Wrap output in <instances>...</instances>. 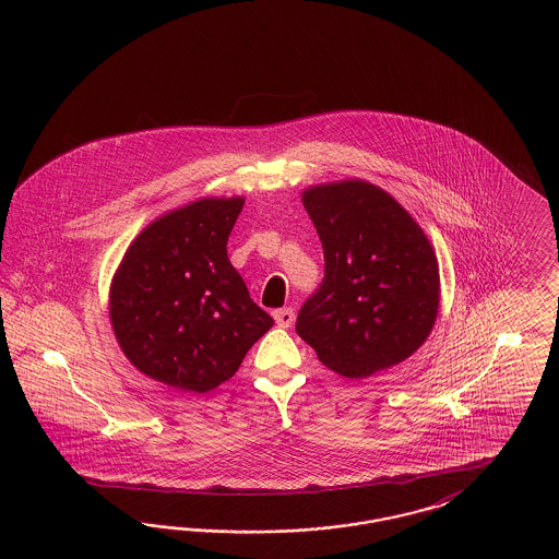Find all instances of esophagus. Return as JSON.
Masks as SVG:
<instances>
[{"instance_id": "34e87169", "label": "esophagus", "mask_w": 559, "mask_h": 559, "mask_svg": "<svg viewBox=\"0 0 559 559\" xmlns=\"http://www.w3.org/2000/svg\"><path fill=\"white\" fill-rule=\"evenodd\" d=\"M274 320H276V324H278V326L287 329V326H292L293 320H295V312H293V308H281V310H274Z\"/></svg>"}]
</instances>
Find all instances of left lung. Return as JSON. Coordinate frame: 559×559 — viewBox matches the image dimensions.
Returning <instances> with one entry per match:
<instances>
[{"instance_id": "1", "label": "left lung", "mask_w": 559, "mask_h": 559, "mask_svg": "<svg viewBox=\"0 0 559 559\" xmlns=\"http://www.w3.org/2000/svg\"><path fill=\"white\" fill-rule=\"evenodd\" d=\"M304 207L324 251V278L297 314L319 360L362 379L415 354L440 304L436 253L394 197L362 180L308 188Z\"/></svg>"}]
</instances>
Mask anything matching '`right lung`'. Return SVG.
<instances>
[{"instance_id":"add662e5","label":"right lung","mask_w":559,"mask_h":559,"mask_svg":"<svg viewBox=\"0 0 559 559\" xmlns=\"http://www.w3.org/2000/svg\"><path fill=\"white\" fill-rule=\"evenodd\" d=\"M242 203L199 199L160 215L115 272V337L138 371L174 390L205 394L228 381L274 324L226 253Z\"/></svg>"}]
</instances>
